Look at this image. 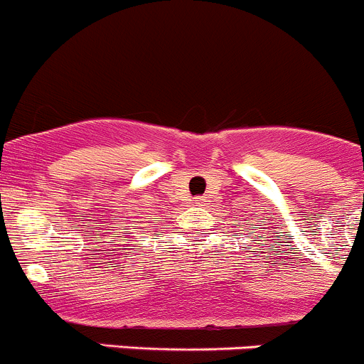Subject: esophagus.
I'll use <instances>...</instances> for the list:
<instances>
[{
    "mask_svg": "<svg viewBox=\"0 0 364 364\" xmlns=\"http://www.w3.org/2000/svg\"><path fill=\"white\" fill-rule=\"evenodd\" d=\"M203 202H205V198H193V203H195V205H202Z\"/></svg>",
    "mask_w": 364,
    "mask_h": 364,
    "instance_id": "obj_1",
    "label": "esophagus"
}]
</instances>
